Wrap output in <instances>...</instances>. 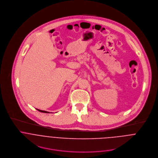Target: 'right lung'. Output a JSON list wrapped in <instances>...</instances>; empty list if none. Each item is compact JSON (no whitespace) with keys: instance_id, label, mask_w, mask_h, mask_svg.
Returning <instances> with one entry per match:
<instances>
[{"instance_id":"obj_1","label":"right lung","mask_w":158,"mask_h":158,"mask_svg":"<svg viewBox=\"0 0 158 158\" xmlns=\"http://www.w3.org/2000/svg\"><path fill=\"white\" fill-rule=\"evenodd\" d=\"M39 111H40V112H44V113H49V112H48V111H44V110H39V109H37Z\"/></svg>"}]
</instances>
